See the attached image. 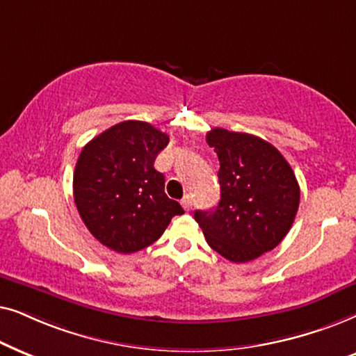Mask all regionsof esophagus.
I'll list each match as a JSON object with an SVG mask.
<instances>
[{"label": "esophagus", "instance_id": "esophagus-1", "mask_svg": "<svg viewBox=\"0 0 356 356\" xmlns=\"http://www.w3.org/2000/svg\"><path fill=\"white\" fill-rule=\"evenodd\" d=\"M181 203H182L184 210H186V211L192 210V197H191V195H186V197H184Z\"/></svg>", "mask_w": 356, "mask_h": 356}]
</instances>
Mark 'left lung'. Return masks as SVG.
I'll return each mask as SVG.
<instances>
[{"mask_svg":"<svg viewBox=\"0 0 356 356\" xmlns=\"http://www.w3.org/2000/svg\"><path fill=\"white\" fill-rule=\"evenodd\" d=\"M207 143L220 159L221 198L195 221L213 250L243 264L277 248L295 221L300 186L280 151L259 136L213 129Z\"/></svg>","mask_w":356,"mask_h":356,"instance_id":"obj_1","label":"left lung"}]
</instances>
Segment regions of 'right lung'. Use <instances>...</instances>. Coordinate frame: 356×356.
Masks as SVG:
<instances>
[{
    "instance_id": "1",
    "label": "right lung",
    "mask_w": 356,
    "mask_h": 356,
    "mask_svg": "<svg viewBox=\"0 0 356 356\" xmlns=\"http://www.w3.org/2000/svg\"><path fill=\"white\" fill-rule=\"evenodd\" d=\"M169 136L151 123L125 120L84 146L73 174L79 216L94 238L118 254L148 248L184 210L165 195L154 159Z\"/></svg>"
}]
</instances>
